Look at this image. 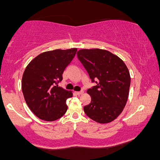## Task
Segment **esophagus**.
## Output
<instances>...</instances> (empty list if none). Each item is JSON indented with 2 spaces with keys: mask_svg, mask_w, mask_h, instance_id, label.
<instances>
[{
  "mask_svg": "<svg viewBox=\"0 0 160 160\" xmlns=\"http://www.w3.org/2000/svg\"><path fill=\"white\" fill-rule=\"evenodd\" d=\"M76 93H77V94H78V95H82V94H83V93H84V92L82 90V91L76 92Z\"/></svg>",
  "mask_w": 160,
  "mask_h": 160,
  "instance_id": "1",
  "label": "esophagus"
}]
</instances>
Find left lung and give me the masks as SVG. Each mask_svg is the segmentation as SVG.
Returning <instances> with one entry per match:
<instances>
[{
  "instance_id": "left-lung-1",
  "label": "left lung",
  "mask_w": 160,
  "mask_h": 160,
  "mask_svg": "<svg viewBox=\"0 0 160 160\" xmlns=\"http://www.w3.org/2000/svg\"><path fill=\"white\" fill-rule=\"evenodd\" d=\"M77 55L92 81L96 80V85L87 90L91 102L84 106V112L99 123L112 122L127 102L131 82L128 68L120 58L105 49H82Z\"/></svg>"
}]
</instances>
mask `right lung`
Instances as JSON below:
<instances>
[{
  "label": "right lung",
  "instance_id": "1",
  "mask_svg": "<svg viewBox=\"0 0 160 160\" xmlns=\"http://www.w3.org/2000/svg\"><path fill=\"white\" fill-rule=\"evenodd\" d=\"M77 48L55 49L40 53L30 62L24 71L22 90L27 105L38 118L48 122L66 113V100L72 97L58 85L62 74L76 54Z\"/></svg>",
  "mask_w": 160,
  "mask_h": 160
}]
</instances>
